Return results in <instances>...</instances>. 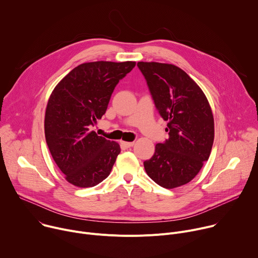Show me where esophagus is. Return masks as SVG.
Listing matches in <instances>:
<instances>
[{"instance_id": "esophagus-1", "label": "esophagus", "mask_w": 258, "mask_h": 258, "mask_svg": "<svg viewBox=\"0 0 258 258\" xmlns=\"http://www.w3.org/2000/svg\"><path fill=\"white\" fill-rule=\"evenodd\" d=\"M134 142H121V145L122 146H124L125 147V148H131V147H133L134 146Z\"/></svg>"}]
</instances>
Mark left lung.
I'll return each instance as SVG.
<instances>
[{"instance_id":"1","label":"left lung","mask_w":258,"mask_h":258,"mask_svg":"<svg viewBox=\"0 0 258 258\" xmlns=\"http://www.w3.org/2000/svg\"><path fill=\"white\" fill-rule=\"evenodd\" d=\"M155 106L167 120L169 138L155 146L145 170L166 189L186 185L208 160L214 140L210 105L200 87L179 67L158 62H138Z\"/></svg>"}]
</instances>
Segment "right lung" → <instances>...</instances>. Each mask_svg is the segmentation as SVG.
I'll list each match as a JSON object with an SVG mask.
<instances>
[{"label": "right lung", "instance_id": "obj_1", "mask_svg": "<svg viewBox=\"0 0 258 258\" xmlns=\"http://www.w3.org/2000/svg\"><path fill=\"white\" fill-rule=\"evenodd\" d=\"M135 66L134 61L83 63L53 90L45 114L46 142L73 186L94 187L110 174L120 146L91 128L105 114L118 82Z\"/></svg>", "mask_w": 258, "mask_h": 258}]
</instances>
